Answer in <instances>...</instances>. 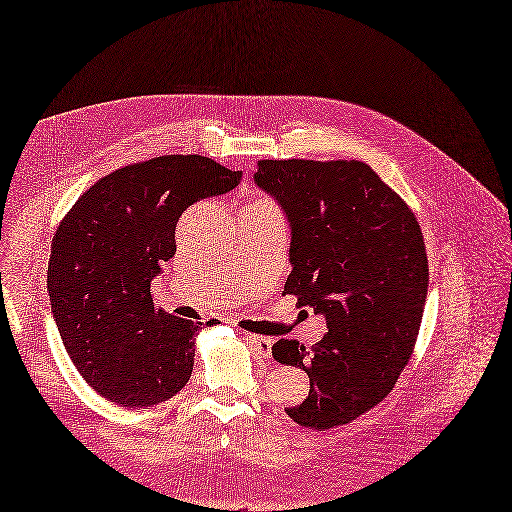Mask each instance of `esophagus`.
Instances as JSON below:
<instances>
[{"instance_id":"esophagus-1","label":"esophagus","mask_w":512,"mask_h":512,"mask_svg":"<svg viewBox=\"0 0 512 512\" xmlns=\"http://www.w3.org/2000/svg\"><path fill=\"white\" fill-rule=\"evenodd\" d=\"M248 342L252 346V350L262 356V358H269L273 352V339L271 337H264V335H248Z\"/></svg>"}]
</instances>
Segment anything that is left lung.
Here are the masks:
<instances>
[{
  "label": "left lung",
  "mask_w": 512,
  "mask_h": 512,
  "mask_svg": "<svg viewBox=\"0 0 512 512\" xmlns=\"http://www.w3.org/2000/svg\"><path fill=\"white\" fill-rule=\"evenodd\" d=\"M254 181L291 229L283 294L327 321L310 350L273 346L277 362L310 377L308 398L285 412L319 431L346 425L392 392L415 350L429 285L421 225L358 160H260Z\"/></svg>",
  "instance_id": "left-lung-1"
}]
</instances>
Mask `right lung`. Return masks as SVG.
<instances>
[{
  "label": "right lung",
  "instance_id": "obj_1",
  "mask_svg": "<svg viewBox=\"0 0 512 512\" xmlns=\"http://www.w3.org/2000/svg\"><path fill=\"white\" fill-rule=\"evenodd\" d=\"M241 181L198 154L114 170L68 210L52 239L47 291L62 344L97 394L125 408L173 398L191 377L202 323L154 306L181 214Z\"/></svg>",
  "mask_w": 512,
  "mask_h": 512
}]
</instances>
